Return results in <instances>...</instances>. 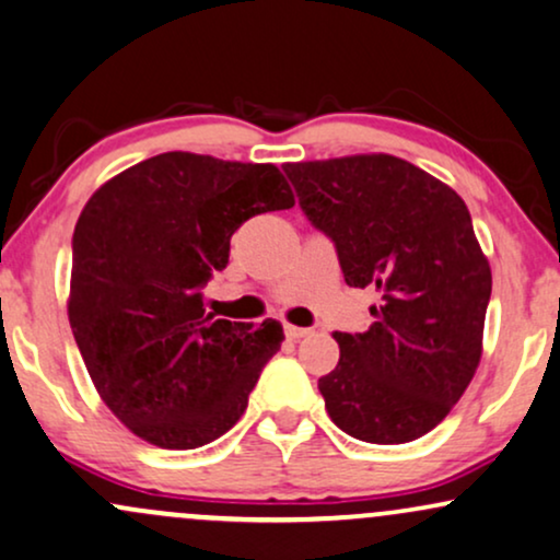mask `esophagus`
Wrapping results in <instances>:
<instances>
[{"label":"esophagus","instance_id":"esophagus-1","mask_svg":"<svg viewBox=\"0 0 560 560\" xmlns=\"http://www.w3.org/2000/svg\"><path fill=\"white\" fill-rule=\"evenodd\" d=\"M312 335V329L306 327H295V324H285V337L288 340H301V337Z\"/></svg>","mask_w":560,"mask_h":560}]
</instances>
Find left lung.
I'll return each mask as SVG.
<instances>
[{"label":"left lung","instance_id":"left-lung-1","mask_svg":"<svg viewBox=\"0 0 560 560\" xmlns=\"http://www.w3.org/2000/svg\"><path fill=\"white\" fill-rule=\"evenodd\" d=\"M306 218L335 241L345 282L376 288V322L335 332L340 361L319 378L329 418L369 444L436 428L482 355L491 265L452 186L402 158L288 163Z\"/></svg>","mask_w":560,"mask_h":560}]
</instances>
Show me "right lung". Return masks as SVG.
Masks as SVG:
<instances>
[{
	"label": "right lung",
	"instance_id": "1",
	"mask_svg": "<svg viewBox=\"0 0 560 560\" xmlns=\"http://www.w3.org/2000/svg\"><path fill=\"white\" fill-rule=\"evenodd\" d=\"M278 165L161 153L108 178L72 236L67 314L108 410L161 448H197L244 416L282 324L212 319L202 288L231 236L293 207Z\"/></svg>",
	"mask_w": 560,
	"mask_h": 560
}]
</instances>
